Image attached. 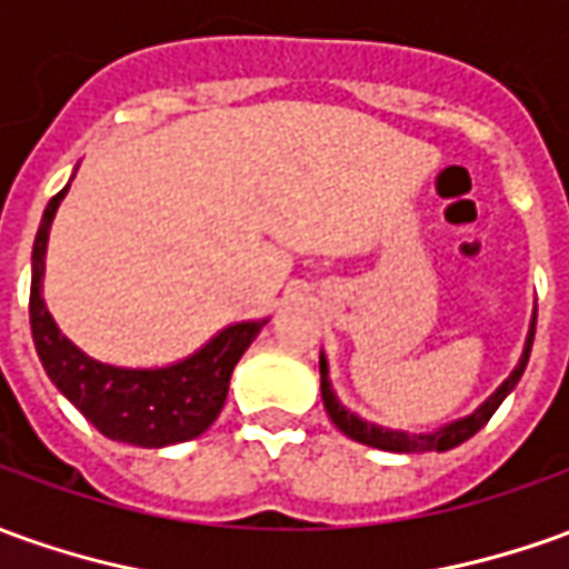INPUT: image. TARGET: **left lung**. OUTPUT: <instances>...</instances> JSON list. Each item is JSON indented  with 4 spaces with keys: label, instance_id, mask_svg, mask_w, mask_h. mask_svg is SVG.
<instances>
[{
    "label": "left lung",
    "instance_id": "left-lung-1",
    "mask_svg": "<svg viewBox=\"0 0 569 569\" xmlns=\"http://www.w3.org/2000/svg\"><path fill=\"white\" fill-rule=\"evenodd\" d=\"M532 337H536V316H532L530 322V335H527V347H523V356H520V362L511 371V378L501 383L499 390L492 393V397L480 406L477 411H471L468 418H461V421H452V425L440 427V430H433V433H406V430H390V427L381 425H371L366 418H359V415H352L340 406V399L335 397V390H331V381H328V359H319V371H322V402L325 411L331 415V421L337 425V430H343L350 440L356 442H366V446H375V449H383V452H446V449H456L465 440H471L473 433L480 430V427L487 425L489 418L496 415V409L501 406V399L508 397L511 390L520 381V375H523V368L530 362V350H532Z\"/></svg>",
    "mask_w": 569,
    "mask_h": 569
}]
</instances>
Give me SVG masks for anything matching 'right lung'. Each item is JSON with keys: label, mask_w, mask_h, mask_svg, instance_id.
Returning <instances> with one entry per match:
<instances>
[{"label": "right lung", "mask_w": 569, "mask_h": 569, "mask_svg": "<svg viewBox=\"0 0 569 569\" xmlns=\"http://www.w3.org/2000/svg\"><path fill=\"white\" fill-rule=\"evenodd\" d=\"M68 188H61L49 201L33 241L30 328H33L39 362L54 387L108 440L160 449V446L201 437L219 418L229 397V378L234 366L266 322L229 325L194 356L167 368H117L86 356L61 335V328L54 325L52 312L42 300L49 229Z\"/></svg>", "instance_id": "1"}]
</instances>
